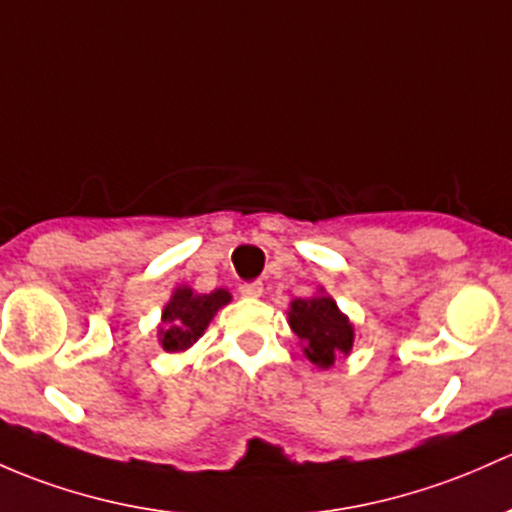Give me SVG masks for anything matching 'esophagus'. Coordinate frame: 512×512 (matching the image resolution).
Instances as JSON below:
<instances>
[{"label": "esophagus", "instance_id": "34e87169", "mask_svg": "<svg viewBox=\"0 0 512 512\" xmlns=\"http://www.w3.org/2000/svg\"><path fill=\"white\" fill-rule=\"evenodd\" d=\"M262 292H265V287H262L260 282H247V284H240V294L247 299H257L262 297Z\"/></svg>", "mask_w": 512, "mask_h": 512}]
</instances>
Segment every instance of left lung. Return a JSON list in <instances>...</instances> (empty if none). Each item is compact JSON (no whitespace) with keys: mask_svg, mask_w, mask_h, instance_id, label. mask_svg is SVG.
<instances>
[{"mask_svg":"<svg viewBox=\"0 0 512 512\" xmlns=\"http://www.w3.org/2000/svg\"><path fill=\"white\" fill-rule=\"evenodd\" d=\"M289 326L297 333L306 358L319 368H331L336 355H346L353 346V326L338 311L331 297L294 299Z\"/></svg>","mask_w":512,"mask_h":512,"instance_id":"left-lung-1","label":"left lung"}]
</instances>
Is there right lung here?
Wrapping results in <instances>:
<instances>
[{"label":"right lung","instance_id":"obj_1","mask_svg":"<svg viewBox=\"0 0 512 512\" xmlns=\"http://www.w3.org/2000/svg\"><path fill=\"white\" fill-rule=\"evenodd\" d=\"M228 301L230 294L225 289H215L211 294H193L188 287L176 289L161 316V346L171 353L186 351L206 331L215 311Z\"/></svg>","mask_w":512,"mask_h":512}]
</instances>
